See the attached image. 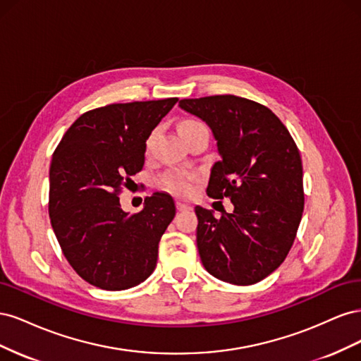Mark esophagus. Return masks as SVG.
<instances>
[{"label":"esophagus","mask_w":361,"mask_h":361,"mask_svg":"<svg viewBox=\"0 0 361 361\" xmlns=\"http://www.w3.org/2000/svg\"><path fill=\"white\" fill-rule=\"evenodd\" d=\"M176 207H178V211H188V209H191V204L185 203V202H176Z\"/></svg>","instance_id":"esophagus-1"}]
</instances>
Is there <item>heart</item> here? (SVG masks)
Segmentation results:
<instances>
[{
	"label": "heart",
	"instance_id": "obj_1",
	"mask_svg": "<svg viewBox=\"0 0 361 361\" xmlns=\"http://www.w3.org/2000/svg\"><path fill=\"white\" fill-rule=\"evenodd\" d=\"M200 128H206V126L202 122H199V120H194V118L182 120L180 125H179L180 135H185V134L191 133V130L200 129ZM155 137H157V130H152L150 135L146 140V152H149L152 145H154ZM194 182H195V176H194V174H191V173H187V171H170L167 174H164V176L161 178V187L164 190L173 192V194L188 195L194 190Z\"/></svg>",
	"mask_w": 361,
	"mask_h": 361
}]
</instances>
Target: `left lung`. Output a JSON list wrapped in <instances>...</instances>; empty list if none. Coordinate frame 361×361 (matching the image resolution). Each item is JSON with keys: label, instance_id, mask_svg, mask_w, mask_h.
Returning a JSON list of instances; mask_svg holds the SVG:
<instances>
[{"label": "left lung", "instance_id": "1", "mask_svg": "<svg viewBox=\"0 0 361 361\" xmlns=\"http://www.w3.org/2000/svg\"><path fill=\"white\" fill-rule=\"evenodd\" d=\"M179 105L209 125L221 155L207 195L235 207L216 218L195 206L202 264L223 281L255 285L283 264L297 236L304 209L300 150L269 108L245 97L215 94Z\"/></svg>", "mask_w": 361, "mask_h": 361}]
</instances>
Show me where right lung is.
I'll return each instance as SVG.
<instances>
[{"label": "right lung", "mask_w": 361, "mask_h": 361, "mask_svg": "<svg viewBox=\"0 0 361 361\" xmlns=\"http://www.w3.org/2000/svg\"><path fill=\"white\" fill-rule=\"evenodd\" d=\"M178 97L111 104L87 111L63 135L49 167V218L64 257L105 290L145 281L161 236L176 215L171 195L154 192L129 215L118 194L143 170L146 140Z\"/></svg>", "instance_id": "add662e5"}]
</instances>
